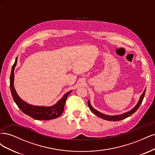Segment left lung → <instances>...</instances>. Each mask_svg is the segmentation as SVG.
<instances>
[{
    "instance_id": "obj_1",
    "label": "left lung",
    "mask_w": 155,
    "mask_h": 155,
    "mask_svg": "<svg viewBox=\"0 0 155 155\" xmlns=\"http://www.w3.org/2000/svg\"><path fill=\"white\" fill-rule=\"evenodd\" d=\"M145 89L144 90L143 92L142 93V94L141 95V96H140V100H139V101L138 102V104H137V105H136L133 108L132 110H130V111L127 112H125V113H124L123 114H120V115L109 116V115H106V114H103V113H101V112H98L97 110H96V109H94V108L91 106V105L90 104V101H88V105L89 108H90L91 110L93 112V113L94 114H96L97 116L100 117V118H101L103 119L108 120V121H120V120H124V119H125L126 118H127V117H129L130 115H132L133 114H134V112L138 110L140 105H141L142 102V101L143 100V97H144V96H145Z\"/></svg>"
}]
</instances>
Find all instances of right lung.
Here are the masks:
<instances>
[{
  "instance_id": "right-lung-1",
  "label": "right lung",
  "mask_w": 155,
  "mask_h": 155,
  "mask_svg": "<svg viewBox=\"0 0 155 155\" xmlns=\"http://www.w3.org/2000/svg\"><path fill=\"white\" fill-rule=\"evenodd\" d=\"M17 58L15 59V63L13 64L12 72L10 75V89L14 101L18 106V107L24 112L25 114L28 115L35 120H49L58 118L61 115L64 110V107L67 98L70 94L71 91H69L65 94L63 97L59 100L57 104L51 107H41V106H34L27 104L23 101L21 98L18 96L15 89L14 88L13 81H14V69L17 65Z\"/></svg>"
}]
</instances>
